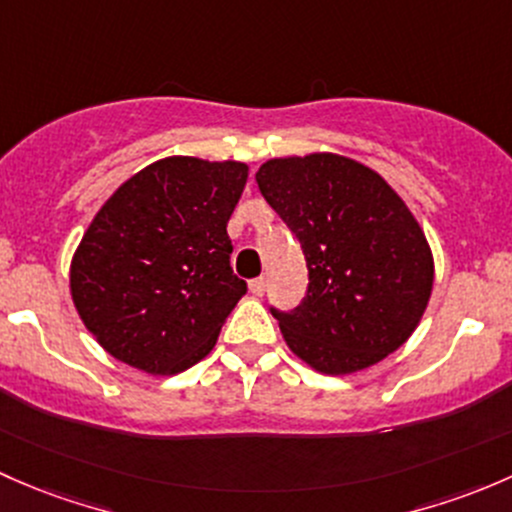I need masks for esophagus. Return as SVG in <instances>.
Here are the masks:
<instances>
[{
	"instance_id": "esophagus-1",
	"label": "esophagus",
	"mask_w": 512,
	"mask_h": 512,
	"mask_svg": "<svg viewBox=\"0 0 512 512\" xmlns=\"http://www.w3.org/2000/svg\"><path fill=\"white\" fill-rule=\"evenodd\" d=\"M249 288L254 295H263L266 293V278H254V281L249 283Z\"/></svg>"
}]
</instances>
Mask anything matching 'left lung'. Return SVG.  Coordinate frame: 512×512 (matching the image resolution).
Returning <instances> with one entry per match:
<instances>
[{"label":"left lung","mask_w":512,"mask_h":512,"mask_svg":"<svg viewBox=\"0 0 512 512\" xmlns=\"http://www.w3.org/2000/svg\"><path fill=\"white\" fill-rule=\"evenodd\" d=\"M256 182L308 263L303 303L271 308L293 355L318 372L352 374L402 347L434 286L429 241L404 199L335 152L268 160Z\"/></svg>","instance_id":"8db88e82"}]
</instances>
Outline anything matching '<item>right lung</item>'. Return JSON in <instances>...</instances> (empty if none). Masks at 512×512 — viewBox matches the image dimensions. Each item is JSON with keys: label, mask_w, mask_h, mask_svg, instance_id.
Masks as SVG:
<instances>
[{"label": "right lung", "mask_w": 512, "mask_h": 512, "mask_svg": "<svg viewBox=\"0 0 512 512\" xmlns=\"http://www.w3.org/2000/svg\"><path fill=\"white\" fill-rule=\"evenodd\" d=\"M249 165L165 157L120 184L71 258V298L115 360L177 374L217 345L246 293L226 224Z\"/></svg>", "instance_id": "add662e5"}]
</instances>
